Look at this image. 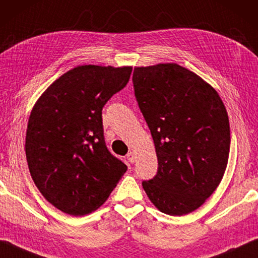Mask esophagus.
<instances>
[{
    "label": "esophagus",
    "mask_w": 258,
    "mask_h": 258,
    "mask_svg": "<svg viewBox=\"0 0 258 258\" xmlns=\"http://www.w3.org/2000/svg\"><path fill=\"white\" fill-rule=\"evenodd\" d=\"M127 160L130 163H134V161H136V155H134L133 152H130L127 154Z\"/></svg>",
    "instance_id": "esophagus-1"
}]
</instances>
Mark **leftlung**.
<instances>
[{
	"label": "left lung",
	"mask_w": 258,
	"mask_h": 258,
	"mask_svg": "<svg viewBox=\"0 0 258 258\" xmlns=\"http://www.w3.org/2000/svg\"><path fill=\"white\" fill-rule=\"evenodd\" d=\"M132 81L159 161L156 175L142 180L144 190L161 212L190 213L213 194L227 167L226 107L210 84L176 63L134 68Z\"/></svg>",
	"instance_id": "left-lung-1"
}]
</instances>
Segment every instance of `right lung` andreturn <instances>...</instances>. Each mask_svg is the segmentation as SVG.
Returning <instances> with one entry per match:
<instances>
[{"instance_id": "obj_1", "label": "right lung", "mask_w": 258, "mask_h": 258, "mask_svg": "<svg viewBox=\"0 0 258 258\" xmlns=\"http://www.w3.org/2000/svg\"><path fill=\"white\" fill-rule=\"evenodd\" d=\"M132 67L79 66L47 88L30 114L25 153L36 186L63 213L82 217L104 203L127 170L107 149L102 110Z\"/></svg>"}]
</instances>
